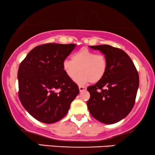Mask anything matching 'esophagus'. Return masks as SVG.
I'll return each mask as SVG.
<instances>
[{
    "label": "esophagus",
    "mask_w": 155,
    "mask_h": 155,
    "mask_svg": "<svg viewBox=\"0 0 155 155\" xmlns=\"http://www.w3.org/2000/svg\"><path fill=\"white\" fill-rule=\"evenodd\" d=\"M79 91L80 92H83V91H85V90H87V87H86L79 86Z\"/></svg>",
    "instance_id": "esophagus-1"
}]
</instances>
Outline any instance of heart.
Returning a JSON list of instances; mask_svg holds the SVG:
<instances>
[{"label": "heart", "mask_w": 155, "mask_h": 155, "mask_svg": "<svg viewBox=\"0 0 155 155\" xmlns=\"http://www.w3.org/2000/svg\"><path fill=\"white\" fill-rule=\"evenodd\" d=\"M63 69L70 79H75L78 84L90 81L96 83L104 78L107 70V60L104 55L96 54L95 51L82 48L72 54L71 60L63 61Z\"/></svg>", "instance_id": "1"}]
</instances>
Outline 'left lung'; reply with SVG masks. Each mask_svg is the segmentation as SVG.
<instances>
[{"instance_id":"left-lung-1","label":"left lung","mask_w":155,"mask_h":155,"mask_svg":"<svg viewBox=\"0 0 155 155\" xmlns=\"http://www.w3.org/2000/svg\"><path fill=\"white\" fill-rule=\"evenodd\" d=\"M105 54L107 70L101 81L87 87V108L94 118L104 124L122 120L131 111L139 86L134 63L122 49L110 45L90 46Z\"/></svg>"}]
</instances>
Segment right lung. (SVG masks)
I'll use <instances>...</instances> for the list:
<instances>
[{
    "label": "right lung",
    "mask_w": 155,
    "mask_h": 155,
    "mask_svg": "<svg viewBox=\"0 0 155 155\" xmlns=\"http://www.w3.org/2000/svg\"><path fill=\"white\" fill-rule=\"evenodd\" d=\"M75 47L74 44L38 45L19 65V98L27 111L40 122L51 124L63 118L79 94V87L62 65Z\"/></svg>",
    "instance_id": "1"
}]
</instances>
